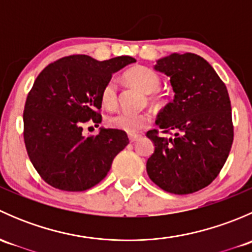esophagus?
Returning a JSON list of instances; mask_svg holds the SVG:
<instances>
[{"label": "esophagus", "instance_id": "esophagus-1", "mask_svg": "<svg viewBox=\"0 0 252 252\" xmlns=\"http://www.w3.org/2000/svg\"><path fill=\"white\" fill-rule=\"evenodd\" d=\"M128 138L130 142H135L136 140H139V139L141 138V135H139V134H129Z\"/></svg>", "mask_w": 252, "mask_h": 252}]
</instances>
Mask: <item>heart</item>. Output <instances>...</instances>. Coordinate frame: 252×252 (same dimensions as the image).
I'll use <instances>...</instances> for the list:
<instances>
[{"instance_id":"1","label":"heart","mask_w":252,"mask_h":252,"mask_svg":"<svg viewBox=\"0 0 252 252\" xmlns=\"http://www.w3.org/2000/svg\"><path fill=\"white\" fill-rule=\"evenodd\" d=\"M126 79L141 91L149 94V102L151 105L159 106L163 102V96L157 91L161 86V78L152 69L138 65L126 73ZM117 101H118L117 84L111 79L105 84L101 91V102L106 108H114ZM150 121L151 118L145 112H118L108 117L107 124L117 130L134 134L149 126Z\"/></svg>"}]
</instances>
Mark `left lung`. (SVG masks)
Wrapping results in <instances>:
<instances>
[{"label":"left lung","mask_w":252,"mask_h":252,"mask_svg":"<svg viewBox=\"0 0 252 252\" xmlns=\"http://www.w3.org/2000/svg\"><path fill=\"white\" fill-rule=\"evenodd\" d=\"M155 69L171 78L174 100L158 113V129L147 131L155 151L146 162L150 179L164 191L191 194L210 185L224 166L234 139L224 83L195 53H173Z\"/></svg>","instance_id":"left-lung-1"}]
</instances>
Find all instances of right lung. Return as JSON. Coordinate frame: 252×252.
Returning <instances> with one entry per match:
<instances>
[{
	"label": "right lung",
	"instance_id": "add662e5",
	"mask_svg": "<svg viewBox=\"0 0 252 252\" xmlns=\"http://www.w3.org/2000/svg\"><path fill=\"white\" fill-rule=\"evenodd\" d=\"M136 62L129 56L96 61L72 55L50 63L34 81L23 113L28 156L40 177L63 191H84L110 172L129 144L126 134L100 129L83 135V124L101 123V91L112 74Z\"/></svg>",
	"mask_w": 252,
	"mask_h": 252
}]
</instances>
